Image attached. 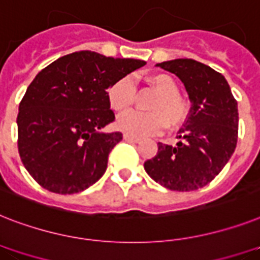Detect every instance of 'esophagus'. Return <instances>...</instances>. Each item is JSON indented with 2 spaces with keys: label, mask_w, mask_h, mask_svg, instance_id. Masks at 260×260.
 <instances>
[{
  "label": "esophagus",
  "mask_w": 260,
  "mask_h": 260,
  "mask_svg": "<svg viewBox=\"0 0 260 260\" xmlns=\"http://www.w3.org/2000/svg\"><path fill=\"white\" fill-rule=\"evenodd\" d=\"M124 140L131 141V143H140V139H139V137L131 136V135H128V134L124 135Z\"/></svg>",
  "instance_id": "34e87169"
}]
</instances>
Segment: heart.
I'll return each mask as SVG.
<instances>
[{"instance_id": "obj_1", "label": "heart", "mask_w": 260, "mask_h": 260, "mask_svg": "<svg viewBox=\"0 0 260 260\" xmlns=\"http://www.w3.org/2000/svg\"><path fill=\"white\" fill-rule=\"evenodd\" d=\"M145 81L157 96L145 107L149 113H126L121 116L116 126L134 136H149L161 132L164 128L176 131L187 123L189 107L179 94V86L167 73H152ZM108 103L117 113L131 111L136 101V89L128 77L117 80L109 86Z\"/></svg>"}]
</instances>
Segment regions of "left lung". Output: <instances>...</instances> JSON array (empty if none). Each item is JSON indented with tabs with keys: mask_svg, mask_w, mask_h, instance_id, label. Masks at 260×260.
<instances>
[{
	"mask_svg": "<svg viewBox=\"0 0 260 260\" xmlns=\"http://www.w3.org/2000/svg\"><path fill=\"white\" fill-rule=\"evenodd\" d=\"M184 84L191 101L189 117L179 131L178 144L157 143V153L144 170L172 191H195L214 180L235 151L238 103L224 76L191 58L157 64Z\"/></svg>",
	"mask_w": 260,
	"mask_h": 260,
	"instance_id": "1",
	"label": "left lung"
}]
</instances>
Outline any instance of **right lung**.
<instances>
[{
    "mask_svg": "<svg viewBox=\"0 0 260 260\" xmlns=\"http://www.w3.org/2000/svg\"><path fill=\"white\" fill-rule=\"evenodd\" d=\"M145 61L81 50L60 57L27 86L17 116L22 164L54 193L84 191L104 175L121 132L105 134L115 121L109 86Z\"/></svg>",
    "mask_w": 260,
    "mask_h": 260,
    "instance_id": "right-lung-1",
    "label": "right lung"
}]
</instances>
